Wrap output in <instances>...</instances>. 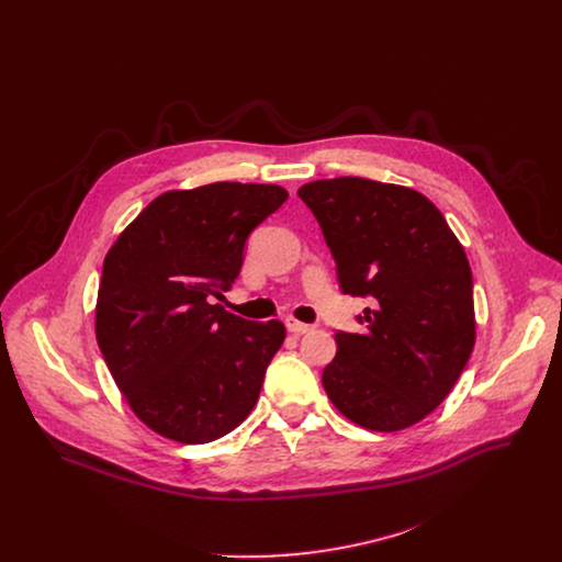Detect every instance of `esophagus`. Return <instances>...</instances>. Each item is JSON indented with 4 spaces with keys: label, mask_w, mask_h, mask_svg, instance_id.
Segmentation results:
<instances>
[{
    "label": "esophagus",
    "mask_w": 562,
    "mask_h": 562,
    "mask_svg": "<svg viewBox=\"0 0 562 562\" xmlns=\"http://www.w3.org/2000/svg\"><path fill=\"white\" fill-rule=\"evenodd\" d=\"M286 329L295 336H304V334H311L313 327L311 325H304V323H297V319H286Z\"/></svg>",
    "instance_id": "obj_1"
}]
</instances>
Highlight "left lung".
<instances>
[{
    "label": "left lung",
    "instance_id": "1",
    "mask_svg": "<svg viewBox=\"0 0 562 562\" xmlns=\"http://www.w3.org/2000/svg\"><path fill=\"white\" fill-rule=\"evenodd\" d=\"M297 195L323 228L342 293L373 297L358 315L364 334H336L325 391L364 429H407L442 403L473 351L464 249L436 204L407 187L334 178Z\"/></svg>",
    "mask_w": 562,
    "mask_h": 562
}]
</instances>
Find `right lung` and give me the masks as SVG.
I'll list each match as a JSON object with an SVG mask.
<instances>
[{
	"instance_id": "1",
	"label": "right lung",
	"mask_w": 562,
	"mask_h": 562,
	"mask_svg": "<svg viewBox=\"0 0 562 562\" xmlns=\"http://www.w3.org/2000/svg\"><path fill=\"white\" fill-rule=\"evenodd\" d=\"M286 198L276 184L239 182L167 191L106 254L98 345L126 403L155 434L204 445L256 407L284 325L251 323L211 297L228 291L249 233Z\"/></svg>"
}]
</instances>
